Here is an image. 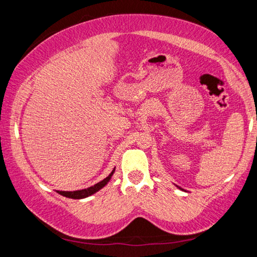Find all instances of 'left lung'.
<instances>
[{
  "instance_id": "left-lung-1",
  "label": "left lung",
  "mask_w": 257,
  "mask_h": 257,
  "mask_svg": "<svg viewBox=\"0 0 257 257\" xmlns=\"http://www.w3.org/2000/svg\"><path fill=\"white\" fill-rule=\"evenodd\" d=\"M179 188H180V187H179Z\"/></svg>"
}]
</instances>
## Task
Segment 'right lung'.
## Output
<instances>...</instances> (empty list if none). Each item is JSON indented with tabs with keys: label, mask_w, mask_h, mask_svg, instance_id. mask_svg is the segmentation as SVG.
I'll return each mask as SVG.
<instances>
[{
	"label": "right lung",
	"mask_w": 257,
	"mask_h": 257,
	"mask_svg": "<svg viewBox=\"0 0 257 257\" xmlns=\"http://www.w3.org/2000/svg\"><path fill=\"white\" fill-rule=\"evenodd\" d=\"M115 171V168L113 169L112 172L108 175L105 179H103L102 181L97 182V184H95L94 186L89 187V188H86V189H81V190H75V191H62V190H58L56 193H59L60 195H62L64 197H68V198H73V199H81V198H86L90 196V195H93L98 191L99 189H102L104 186H105L108 181L111 180V177L113 176V173Z\"/></svg>",
	"instance_id": "add662e5"
}]
</instances>
